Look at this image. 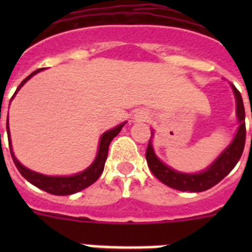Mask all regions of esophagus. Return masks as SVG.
Segmentation results:
<instances>
[{
	"instance_id": "esophagus-1",
	"label": "esophagus",
	"mask_w": 252,
	"mask_h": 252,
	"mask_svg": "<svg viewBox=\"0 0 252 252\" xmlns=\"http://www.w3.org/2000/svg\"><path fill=\"white\" fill-rule=\"evenodd\" d=\"M135 119H136L137 121H145V120L148 119V116H146V113H140V115H137Z\"/></svg>"
}]
</instances>
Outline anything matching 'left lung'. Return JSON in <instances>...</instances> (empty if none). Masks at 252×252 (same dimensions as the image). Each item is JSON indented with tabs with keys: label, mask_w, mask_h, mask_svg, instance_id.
<instances>
[{
	"label": "left lung",
	"mask_w": 252,
	"mask_h": 252,
	"mask_svg": "<svg viewBox=\"0 0 252 252\" xmlns=\"http://www.w3.org/2000/svg\"><path fill=\"white\" fill-rule=\"evenodd\" d=\"M236 98V115L239 119V130L236 132L232 142L227 146L220 157L201 173L195 174H187L171 169L160 161L154 153L151 139L149 141L146 149V161L153 173L158 179L170 188L183 190V192H203L207 189L212 188L217 183H220L237 164L242 155L245 148V140H246V126H245V107L242 102L241 93L236 90V87L231 84ZM252 119V113H251ZM153 133V132H151Z\"/></svg>",
	"instance_id": "obj_1"
}]
</instances>
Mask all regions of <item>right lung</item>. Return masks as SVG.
I'll return each instance as SVG.
<instances>
[{
  "mask_svg": "<svg viewBox=\"0 0 252 252\" xmlns=\"http://www.w3.org/2000/svg\"><path fill=\"white\" fill-rule=\"evenodd\" d=\"M41 69H37L35 72L31 73L29 77H26L24 81L21 82V84L19 86V88L16 90L15 94L17 93V91L21 88L26 82L30 79L34 74H36L37 72H40ZM15 94L12 95V98L15 97ZM11 103V102H10ZM126 122H122L121 125L113 127L112 130H108L103 133L99 140V146H98V153H97V157H95L94 161L91 164L86 170H83L82 173H78V174L70 175V177H50V175H44L36 173V171H32L30 169L25 168L24 165L20 164L19 160L15 158L12 151V145H11V140H8V145H10V151L11 157H12L13 162L16 165L17 170L20 171V174L25 178L28 182H30L31 184H34L37 188L43 189L45 192L50 193V194L55 195H69L74 194V193L79 192L82 189L87 188V187L92 186L95 180L98 179L99 175L102 174V171L104 169V162H106L107 155H108V146H110L111 141L113 140V137H116L119 135V132L121 131V128L124 127V125ZM6 128H7V136L10 137V127H8V116H7V124H6Z\"/></svg>",
  "mask_w": 252,
  "mask_h": 252,
  "instance_id": "1",
  "label": "right lung"
}]
</instances>
